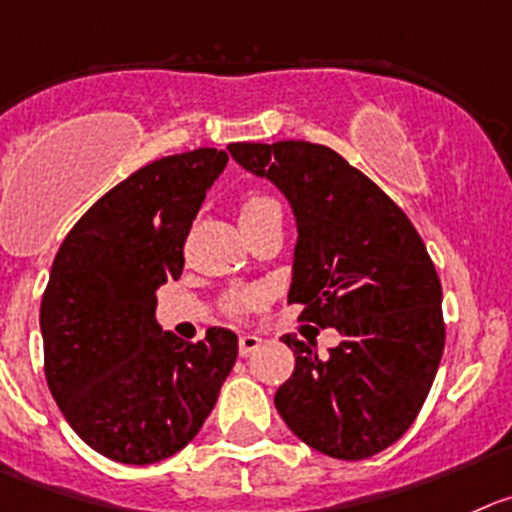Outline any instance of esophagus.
Listing matches in <instances>:
<instances>
[{"label": "esophagus", "mask_w": 512, "mask_h": 512, "mask_svg": "<svg viewBox=\"0 0 512 512\" xmlns=\"http://www.w3.org/2000/svg\"><path fill=\"white\" fill-rule=\"evenodd\" d=\"M260 346H262V338L255 336V333H245V336H240V356H250V353L257 351Z\"/></svg>", "instance_id": "34e87169"}]
</instances>
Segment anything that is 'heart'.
I'll return each instance as SVG.
<instances>
[{
	"label": "heart",
	"mask_w": 512,
	"mask_h": 512,
	"mask_svg": "<svg viewBox=\"0 0 512 512\" xmlns=\"http://www.w3.org/2000/svg\"><path fill=\"white\" fill-rule=\"evenodd\" d=\"M272 214H280L278 202H275L272 197H267V194H262V191H247L245 197L240 199L242 229L252 227V224L262 222V219L272 217ZM255 300H257L255 290H237V293L229 295L227 305H229V310H242V308H247V305L255 303Z\"/></svg>",
	"instance_id": "1"
}]
</instances>
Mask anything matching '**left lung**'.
<instances>
[{"label": "left lung", "mask_w": 512, "mask_h": 512, "mask_svg": "<svg viewBox=\"0 0 512 512\" xmlns=\"http://www.w3.org/2000/svg\"><path fill=\"white\" fill-rule=\"evenodd\" d=\"M229 154L270 179L298 224L288 300L303 321L336 328L331 356L283 341L295 371L275 409L308 447L366 460L412 427L444 351L442 285L409 217L366 174L321 143H229Z\"/></svg>", "instance_id": "8db88e82"}]
</instances>
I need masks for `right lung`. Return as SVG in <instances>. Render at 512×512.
<instances>
[{
	"label": "right lung",
	"mask_w": 512,
	"mask_h": 512,
	"mask_svg": "<svg viewBox=\"0 0 512 512\" xmlns=\"http://www.w3.org/2000/svg\"><path fill=\"white\" fill-rule=\"evenodd\" d=\"M217 148L138 169L75 222L40 305L45 379L88 447L123 465L184 450L217 404L237 336L186 343L156 323V290L179 280L184 242L227 166Z\"/></svg>",
	"instance_id": "add662e5"
}]
</instances>
